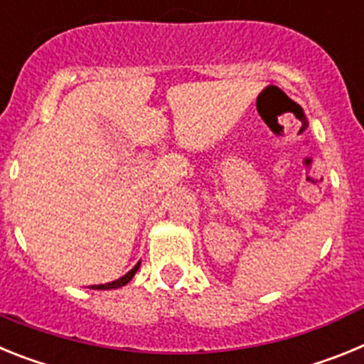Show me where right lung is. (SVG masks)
Here are the masks:
<instances>
[{"mask_svg":"<svg viewBox=\"0 0 364 364\" xmlns=\"http://www.w3.org/2000/svg\"><path fill=\"white\" fill-rule=\"evenodd\" d=\"M138 268H140V262H136V266H134L131 272H127L124 275V277L117 279V281L112 282H107V284H98V286H92V290H117V288H122V286H125L127 282L131 281V279L134 277V273L138 272Z\"/></svg>","mask_w":364,"mask_h":364,"instance_id":"add662e5","label":"right lung"}]
</instances>
